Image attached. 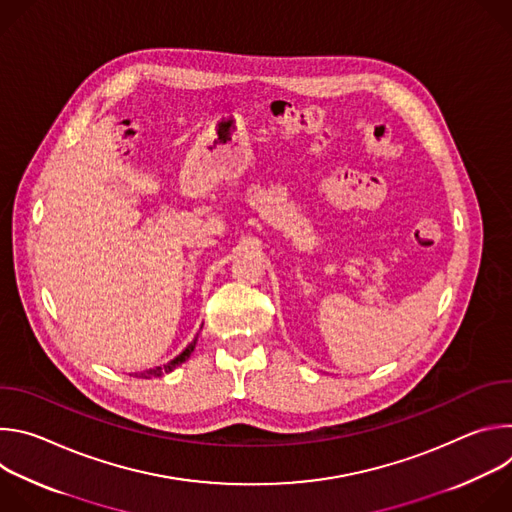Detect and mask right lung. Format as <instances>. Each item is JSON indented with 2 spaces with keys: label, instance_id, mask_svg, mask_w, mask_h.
Instances as JSON below:
<instances>
[{
  "label": "right lung",
  "instance_id": "1",
  "mask_svg": "<svg viewBox=\"0 0 512 512\" xmlns=\"http://www.w3.org/2000/svg\"><path fill=\"white\" fill-rule=\"evenodd\" d=\"M196 342H198V334L194 336V340H192L176 358H172L170 362L162 364V367H154V369H148V371H143V373H135V377H139V379H152V377H162V375L172 373L176 367H180L182 362H186V360L190 358V354H192L194 348H196Z\"/></svg>",
  "mask_w": 512,
  "mask_h": 512
}]
</instances>
